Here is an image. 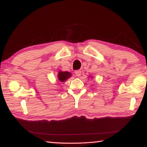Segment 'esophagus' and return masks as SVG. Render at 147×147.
<instances>
[{"label": "esophagus", "instance_id": "34e87169", "mask_svg": "<svg viewBox=\"0 0 147 147\" xmlns=\"http://www.w3.org/2000/svg\"><path fill=\"white\" fill-rule=\"evenodd\" d=\"M75 74L77 76H81V74H82V71L80 70H76L75 72Z\"/></svg>", "mask_w": 147, "mask_h": 147}]
</instances>
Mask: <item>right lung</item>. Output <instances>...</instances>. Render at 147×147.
Wrapping results in <instances>:
<instances>
[{
    "label": "right lung",
    "instance_id": "add662e5",
    "mask_svg": "<svg viewBox=\"0 0 147 147\" xmlns=\"http://www.w3.org/2000/svg\"><path fill=\"white\" fill-rule=\"evenodd\" d=\"M71 76V74L69 72H61L59 71L58 74V79L59 81L64 82Z\"/></svg>",
    "mask_w": 147,
    "mask_h": 147
}]
</instances>
